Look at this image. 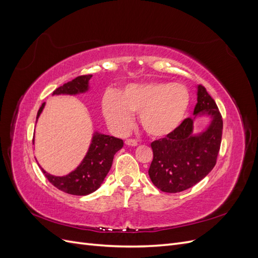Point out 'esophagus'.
Instances as JSON below:
<instances>
[{"instance_id": "esophagus-1", "label": "esophagus", "mask_w": 258, "mask_h": 258, "mask_svg": "<svg viewBox=\"0 0 258 258\" xmlns=\"http://www.w3.org/2000/svg\"><path fill=\"white\" fill-rule=\"evenodd\" d=\"M124 143H126L129 146H137L138 145V142L136 141V140H132V139L126 140V141H124Z\"/></svg>"}]
</instances>
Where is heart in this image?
<instances>
[{
	"instance_id": "obj_1",
	"label": "heart",
	"mask_w": 258,
	"mask_h": 258,
	"mask_svg": "<svg viewBox=\"0 0 258 258\" xmlns=\"http://www.w3.org/2000/svg\"><path fill=\"white\" fill-rule=\"evenodd\" d=\"M189 103L190 93L184 85L150 81L129 84L117 95L106 92L102 108L108 124L117 134H127L134 124L132 113H139L146 134L165 138L179 127Z\"/></svg>"
}]
</instances>
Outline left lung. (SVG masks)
<instances>
[{"label": "left lung", "instance_id": "obj_1", "mask_svg": "<svg viewBox=\"0 0 258 258\" xmlns=\"http://www.w3.org/2000/svg\"><path fill=\"white\" fill-rule=\"evenodd\" d=\"M200 115L211 116V122L205 132L195 135L193 122ZM222 132L223 119L215 101L199 85L194 117L184 119L173 134L151 144L154 158L148 175L153 184L161 191L179 192L199 183L215 166Z\"/></svg>", "mask_w": 258, "mask_h": 258}]
</instances>
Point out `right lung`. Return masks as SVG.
Here are the masks:
<instances>
[{"label":"right lung","mask_w":258,"mask_h":258,"mask_svg":"<svg viewBox=\"0 0 258 258\" xmlns=\"http://www.w3.org/2000/svg\"><path fill=\"white\" fill-rule=\"evenodd\" d=\"M92 75L77 76L64 85L60 86L52 92L54 95H70L75 96L79 93H84L89 89V81ZM45 102L37 112L36 121L43 112ZM123 146V141L115 137H110L96 131L92 136V140L88 152L86 154L83 161L80 163L71 173L63 176L51 175L46 172L42 168L43 173L48 181L58 189L70 195L76 196H86L96 191L101 184L103 183L105 176L110 171L114 155Z\"/></svg>","instance_id":"add662e5"}]
</instances>
